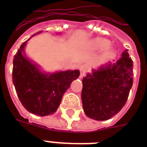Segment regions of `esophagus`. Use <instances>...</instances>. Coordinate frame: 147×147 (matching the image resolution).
<instances>
[{"instance_id":"esophagus-1","label":"esophagus","mask_w":147,"mask_h":147,"mask_svg":"<svg viewBox=\"0 0 147 147\" xmlns=\"http://www.w3.org/2000/svg\"><path fill=\"white\" fill-rule=\"evenodd\" d=\"M88 71V68L87 65H82V66H81L80 68V78H82L83 76H85V73Z\"/></svg>"}]
</instances>
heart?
Listing matches in <instances>:
<instances>
[{
  "mask_svg": "<svg viewBox=\"0 0 147 147\" xmlns=\"http://www.w3.org/2000/svg\"><path fill=\"white\" fill-rule=\"evenodd\" d=\"M110 45V42L107 40L102 39V38H98L94 40V42L92 43V46L94 49H103L107 48Z\"/></svg>",
  "mask_w": 147,
  "mask_h": 147,
  "instance_id": "1",
  "label": "heart"
}]
</instances>
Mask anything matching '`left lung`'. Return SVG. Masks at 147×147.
<instances>
[{"label": "left lung", "instance_id": "1", "mask_svg": "<svg viewBox=\"0 0 147 147\" xmlns=\"http://www.w3.org/2000/svg\"><path fill=\"white\" fill-rule=\"evenodd\" d=\"M116 62L100 65L83 78L82 100L88 117L106 121L118 113L133 85V60L127 50Z\"/></svg>", "mask_w": 147, "mask_h": 147}]
</instances>
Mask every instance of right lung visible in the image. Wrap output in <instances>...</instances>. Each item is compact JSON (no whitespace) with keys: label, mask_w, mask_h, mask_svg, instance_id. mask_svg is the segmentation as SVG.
<instances>
[{"label":"right lung","mask_w":147,"mask_h":147,"mask_svg":"<svg viewBox=\"0 0 147 147\" xmlns=\"http://www.w3.org/2000/svg\"><path fill=\"white\" fill-rule=\"evenodd\" d=\"M40 33L42 31L36 33ZM26 42L20 46L13 60V83L17 96L23 106L32 114L38 116L53 114L58 109L65 92L80 72L68 70L43 73L23 54Z\"/></svg>","instance_id":"1"}]
</instances>
